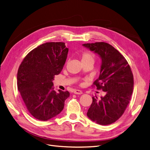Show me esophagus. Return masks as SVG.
Returning a JSON list of instances; mask_svg holds the SVG:
<instances>
[{
	"label": "esophagus",
	"instance_id": "1",
	"mask_svg": "<svg viewBox=\"0 0 150 150\" xmlns=\"http://www.w3.org/2000/svg\"><path fill=\"white\" fill-rule=\"evenodd\" d=\"M74 93L75 94H81L83 93L82 91L81 90H79V89H75L74 91Z\"/></svg>",
	"mask_w": 150,
	"mask_h": 150
}]
</instances>
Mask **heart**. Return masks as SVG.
Instances as JSON below:
<instances>
[{"label":"heart","mask_w":150,"mask_h":150,"mask_svg":"<svg viewBox=\"0 0 150 150\" xmlns=\"http://www.w3.org/2000/svg\"><path fill=\"white\" fill-rule=\"evenodd\" d=\"M81 59L82 62H90L94 64L95 61V57L93 54H92L90 52L85 51L81 55Z\"/></svg>","instance_id":"b5f03b06"}]
</instances>
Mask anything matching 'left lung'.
<instances>
[{"mask_svg": "<svg viewBox=\"0 0 150 150\" xmlns=\"http://www.w3.org/2000/svg\"><path fill=\"white\" fill-rule=\"evenodd\" d=\"M83 45L101 57L100 75L93 86L106 93L100 99L96 96L93 97L87 116L100 125H111L122 115L131 100L134 88L131 67L125 57L107 43L101 42Z\"/></svg>", "mask_w": 150, "mask_h": 150, "instance_id": "left-lung-1", "label": "left lung"}]
</instances>
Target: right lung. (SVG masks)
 I'll list each match as a JSON object with an SVG mask.
<instances>
[{"label": "right lung", "instance_id": "obj_1", "mask_svg": "<svg viewBox=\"0 0 150 150\" xmlns=\"http://www.w3.org/2000/svg\"><path fill=\"white\" fill-rule=\"evenodd\" d=\"M69 49L64 42H47L30 51L19 67L18 89L25 106L37 120L47 121L59 114L69 91L54 89V75L59 74Z\"/></svg>", "mask_w": 150, "mask_h": 150}]
</instances>
